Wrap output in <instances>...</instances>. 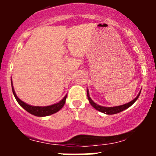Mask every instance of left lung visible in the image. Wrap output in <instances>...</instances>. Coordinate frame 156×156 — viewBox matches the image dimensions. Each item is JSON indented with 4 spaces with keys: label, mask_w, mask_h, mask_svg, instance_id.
<instances>
[{
    "label": "left lung",
    "mask_w": 156,
    "mask_h": 156,
    "mask_svg": "<svg viewBox=\"0 0 156 156\" xmlns=\"http://www.w3.org/2000/svg\"><path fill=\"white\" fill-rule=\"evenodd\" d=\"M87 94L88 100H89L90 103V105L93 106V107L95 108L96 109L98 110V111L101 112L105 113V114L113 115V114H117V113L121 112L124 111V110H125V109H126V108L130 107V106H132V105H133V103H134L135 102H136V100H137L138 97H139L140 94V93H139V94H138V95H137V97H136L135 99H133V100H132V101L129 102V103H126V104L122 105V106H114V107H105V106H99V105L96 104V103H94V102L92 100H91L90 97L89 93H88V90H87Z\"/></svg>",
    "instance_id": "8db88e82"
}]
</instances>
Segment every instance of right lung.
<instances>
[{
	"label": "right lung",
	"instance_id": "obj_1",
	"mask_svg": "<svg viewBox=\"0 0 156 156\" xmlns=\"http://www.w3.org/2000/svg\"><path fill=\"white\" fill-rule=\"evenodd\" d=\"M12 84V93H13V95L15 97L16 100L18 102L19 104L22 106L24 109H26L28 112L31 113V115H34L35 116H38V117H44V116H48L52 114H54V113L57 112L58 111L61 109L63 107L64 104L66 103V100L67 95H66L64 97V98L62 100L59 102V103H56V104L51 105V106H30V105L27 104V103H24V102L22 101L21 100L18 98V97L16 94L15 90H14L13 87H12V83L11 82Z\"/></svg>",
	"mask_w": 156,
	"mask_h": 156
}]
</instances>
